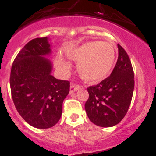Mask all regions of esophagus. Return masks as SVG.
<instances>
[{
  "instance_id": "1",
  "label": "esophagus",
  "mask_w": 156,
  "mask_h": 156,
  "mask_svg": "<svg viewBox=\"0 0 156 156\" xmlns=\"http://www.w3.org/2000/svg\"><path fill=\"white\" fill-rule=\"evenodd\" d=\"M79 89H80V87H79V86L72 83V84H70V87H69V92H70V93H73V92H75V91L78 90Z\"/></svg>"
}]
</instances>
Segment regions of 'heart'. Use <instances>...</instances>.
Masks as SVG:
<instances>
[{
  "instance_id": "heart-1",
  "label": "heart",
  "mask_w": 156,
  "mask_h": 156,
  "mask_svg": "<svg viewBox=\"0 0 156 156\" xmlns=\"http://www.w3.org/2000/svg\"><path fill=\"white\" fill-rule=\"evenodd\" d=\"M67 58L78 62V74L84 80L97 82L111 74L116 58L114 45L107 41H87L81 45H69L64 49ZM55 64L63 74H68L69 66L61 55L55 58Z\"/></svg>"
}]
</instances>
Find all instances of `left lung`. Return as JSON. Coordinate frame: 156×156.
Listing matches in <instances>:
<instances>
[{
    "label": "left lung",
    "instance_id": "8db88e82",
    "mask_svg": "<svg viewBox=\"0 0 156 156\" xmlns=\"http://www.w3.org/2000/svg\"><path fill=\"white\" fill-rule=\"evenodd\" d=\"M119 57L110 77L87 88L89 98L85 110L91 122L98 126L117 125L128 111L135 87L134 71L130 58L118 44Z\"/></svg>",
    "mask_w": 156,
    "mask_h": 156
}]
</instances>
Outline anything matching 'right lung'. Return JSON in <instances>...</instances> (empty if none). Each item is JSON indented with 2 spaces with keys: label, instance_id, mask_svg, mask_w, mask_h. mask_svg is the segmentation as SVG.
<instances>
[{
  "label": "right lung",
  "instance_id": "obj_1",
  "mask_svg": "<svg viewBox=\"0 0 156 156\" xmlns=\"http://www.w3.org/2000/svg\"><path fill=\"white\" fill-rule=\"evenodd\" d=\"M52 44L47 37L33 39L12 63L10 88L16 111L25 122L38 129L58 123L69 82L52 75Z\"/></svg>",
  "mask_w": 156,
  "mask_h": 156
}]
</instances>
